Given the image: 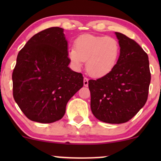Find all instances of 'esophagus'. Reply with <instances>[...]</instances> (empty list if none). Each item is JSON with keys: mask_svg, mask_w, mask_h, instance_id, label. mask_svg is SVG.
<instances>
[{"mask_svg": "<svg viewBox=\"0 0 161 161\" xmlns=\"http://www.w3.org/2000/svg\"><path fill=\"white\" fill-rule=\"evenodd\" d=\"M83 84H84V86L87 87L88 86V79L86 78V77H85L84 78V80H83Z\"/></svg>", "mask_w": 161, "mask_h": 161, "instance_id": "34e87169", "label": "esophagus"}]
</instances>
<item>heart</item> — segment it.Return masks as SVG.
<instances>
[{
  "mask_svg": "<svg viewBox=\"0 0 161 161\" xmlns=\"http://www.w3.org/2000/svg\"><path fill=\"white\" fill-rule=\"evenodd\" d=\"M75 47L68 50V57L75 69L86 60V69L92 76L101 77L114 69L120 53V45L112 37L86 34L78 37Z\"/></svg>",
  "mask_w": 161,
  "mask_h": 161,
  "instance_id": "b5f03b06",
  "label": "heart"
}]
</instances>
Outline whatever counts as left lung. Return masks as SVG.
<instances>
[{"mask_svg": "<svg viewBox=\"0 0 161 161\" xmlns=\"http://www.w3.org/2000/svg\"><path fill=\"white\" fill-rule=\"evenodd\" d=\"M119 60L114 69L96 80L88 81L91 109L104 123L129 121L143 108L148 95L151 73L147 54L137 42L119 32Z\"/></svg>", "mask_w": 161, "mask_h": 161, "instance_id": "left-lung-1", "label": "left lung"}]
</instances>
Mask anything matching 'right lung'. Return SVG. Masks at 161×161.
Wrapping results in <instances>:
<instances>
[{
    "label": "right lung",
    "instance_id": "add662e5",
    "mask_svg": "<svg viewBox=\"0 0 161 161\" xmlns=\"http://www.w3.org/2000/svg\"><path fill=\"white\" fill-rule=\"evenodd\" d=\"M64 29L51 27L33 36L17 55L13 72L16 103L30 120L60 119L69 99L82 88L83 76L69 67Z\"/></svg>",
    "mask_w": 161,
    "mask_h": 161
}]
</instances>
